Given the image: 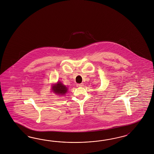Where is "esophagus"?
<instances>
[{
	"mask_svg": "<svg viewBox=\"0 0 154 154\" xmlns=\"http://www.w3.org/2000/svg\"><path fill=\"white\" fill-rule=\"evenodd\" d=\"M84 84L83 83L81 84H76V87H83Z\"/></svg>",
	"mask_w": 154,
	"mask_h": 154,
	"instance_id": "obj_1",
	"label": "esophagus"
}]
</instances>
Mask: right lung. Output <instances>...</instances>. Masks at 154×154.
Listing matches in <instances>:
<instances>
[{
  "instance_id": "1",
  "label": "right lung",
  "mask_w": 154,
  "mask_h": 154,
  "mask_svg": "<svg viewBox=\"0 0 154 154\" xmlns=\"http://www.w3.org/2000/svg\"><path fill=\"white\" fill-rule=\"evenodd\" d=\"M53 92L58 95L63 96L67 92V88L65 85L62 83L61 82H58L57 84H53L52 87Z\"/></svg>"
}]
</instances>
